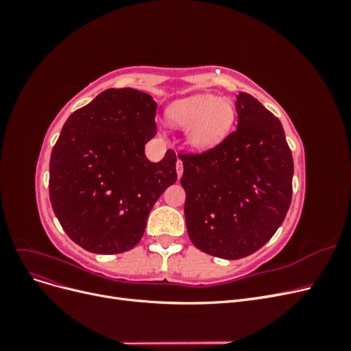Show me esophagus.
Listing matches in <instances>:
<instances>
[{
    "label": "esophagus",
    "mask_w": 351,
    "mask_h": 351,
    "mask_svg": "<svg viewBox=\"0 0 351 351\" xmlns=\"http://www.w3.org/2000/svg\"><path fill=\"white\" fill-rule=\"evenodd\" d=\"M176 169H177V177L180 178L182 177V174H183V162H182V159H177V164H176Z\"/></svg>",
    "instance_id": "1"
}]
</instances>
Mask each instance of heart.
I'll use <instances>...</instances> for the list:
<instances>
[{
    "label": "heart",
    "mask_w": 351,
    "mask_h": 351,
    "mask_svg": "<svg viewBox=\"0 0 351 351\" xmlns=\"http://www.w3.org/2000/svg\"><path fill=\"white\" fill-rule=\"evenodd\" d=\"M167 120L176 129H187L186 139L195 151H206L224 141L234 123L231 101L214 95H196L173 102L167 108Z\"/></svg>",
    "instance_id": "heart-1"
}]
</instances>
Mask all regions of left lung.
<instances>
[{
    "instance_id": "1",
    "label": "left lung",
    "mask_w": 351,
    "mask_h": 351,
    "mask_svg": "<svg viewBox=\"0 0 351 351\" xmlns=\"http://www.w3.org/2000/svg\"><path fill=\"white\" fill-rule=\"evenodd\" d=\"M237 129L183 161L187 234L212 256L241 259L282 224L293 195V156L281 121L252 95L236 101Z\"/></svg>"
}]
</instances>
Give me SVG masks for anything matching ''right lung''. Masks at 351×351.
I'll return each mask as SVG.
<instances>
[{"label": "right lung", "mask_w": 351, "mask_h": 351, "mask_svg": "<svg viewBox=\"0 0 351 351\" xmlns=\"http://www.w3.org/2000/svg\"><path fill=\"white\" fill-rule=\"evenodd\" d=\"M156 102L132 88L107 89L74 111L49 159V200L84 250L115 254L141 241L155 202L176 183V152L145 155L156 134Z\"/></svg>", "instance_id": "add662e5"}]
</instances>
